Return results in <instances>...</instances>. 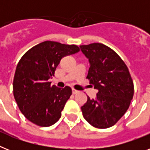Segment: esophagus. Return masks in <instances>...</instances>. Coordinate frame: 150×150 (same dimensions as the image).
<instances>
[{
	"mask_svg": "<svg viewBox=\"0 0 150 150\" xmlns=\"http://www.w3.org/2000/svg\"><path fill=\"white\" fill-rule=\"evenodd\" d=\"M79 93V91H78V90H76L75 89H72V93L73 94H77Z\"/></svg>",
	"mask_w": 150,
	"mask_h": 150,
	"instance_id": "1",
	"label": "esophagus"
}]
</instances>
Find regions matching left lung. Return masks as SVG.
Segmentation results:
<instances>
[{
  "instance_id": "1",
  "label": "left lung",
  "mask_w": 150,
  "mask_h": 150,
  "mask_svg": "<svg viewBox=\"0 0 150 150\" xmlns=\"http://www.w3.org/2000/svg\"><path fill=\"white\" fill-rule=\"evenodd\" d=\"M80 48L90 64L86 79L98 89L96 98L88 96L81 107L82 115L95 128L112 127L125 114L134 95L128 67L116 52L103 43Z\"/></svg>"
}]
</instances>
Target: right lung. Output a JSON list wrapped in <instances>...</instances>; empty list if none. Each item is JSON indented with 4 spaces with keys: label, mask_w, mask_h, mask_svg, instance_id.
<instances>
[{
    "label": "right lung",
    "mask_w": 150,
    "mask_h": 150,
    "mask_svg": "<svg viewBox=\"0 0 150 150\" xmlns=\"http://www.w3.org/2000/svg\"><path fill=\"white\" fill-rule=\"evenodd\" d=\"M79 51L76 45L44 41L20 59L13 80V93L18 108L29 121L49 127L60 119L72 91L69 86L61 89L51 86L48 79L64 57Z\"/></svg>",
    "instance_id": "obj_1"
}]
</instances>
